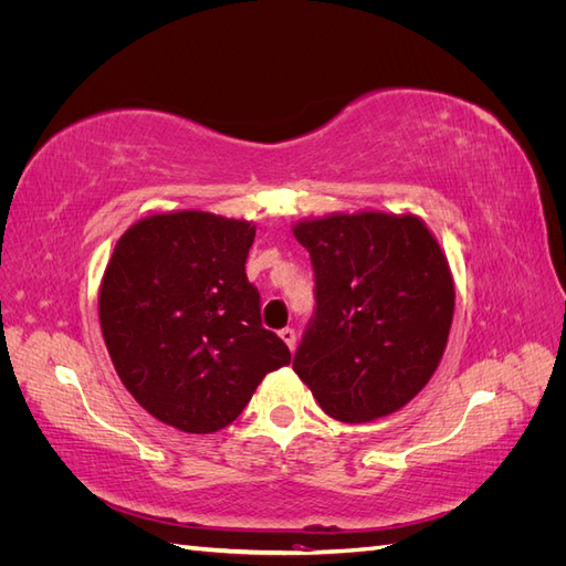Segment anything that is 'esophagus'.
<instances>
[{
  "mask_svg": "<svg viewBox=\"0 0 566 566\" xmlns=\"http://www.w3.org/2000/svg\"><path fill=\"white\" fill-rule=\"evenodd\" d=\"M279 335H281V339L285 342V345H287V349H290V352H295V345H297V335H295V331H293V328H283Z\"/></svg>",
  "mask_w": 566,
  "mask_h": 566,
  "instance_id": "esophagus-1",
  "label": "esophagus"
}]
</instances>
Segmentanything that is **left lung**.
Listing matches in <instances>:
<instances>
[{"instance_id":"left-lung-1","label":"left lung","mask_w":566,"mask_h":566,"mask_svg":"<svg viewBox=\"0 0 566 566\" xmlns=\"http://www.w3.org/2000/svg\"><path fill=\"white\" fill-rule=\"evenodd\" d=\"M312 254L316 316L293 370L342 422L403 408L434 375L455 310L447 254L413 212H333L293 224Z\"/></svg>"}]
</instances>
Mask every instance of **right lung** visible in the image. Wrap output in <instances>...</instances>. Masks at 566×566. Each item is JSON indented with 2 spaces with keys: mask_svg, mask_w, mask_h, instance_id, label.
Listing matches in <instances>:
<instances>
[{
  "mask_svg": "<svg viewBox=\"0 0 566 566\" xmlns=\"http://www.w3.org/2000/svg\"><path fill=\"white\" fill-rule=\"evenodd\" d=\"M252 241L248 219L160 212L119 235L106 264L98 321L115 373L175 430H224L266 375L290 364L245 276Z\"/></svg>",
  "mask_w": 566,
  "mask_h": 566,
  "instance_id": "right-lung-1",
  "label": "right lung"
}]
</instances>
